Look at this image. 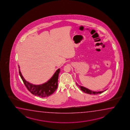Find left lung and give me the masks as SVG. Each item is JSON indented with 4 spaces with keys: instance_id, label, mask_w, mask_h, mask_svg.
Wrapping results in <instances>:
<instances>
[{
    "instance_id": "1",
    "label": "left lung",
    "mask_w": 130,
    "mask_h": 130,
    "mask_svg": "<svg viewBox=\"0 0 130 130\" xmlns=\"http://www.w3.org/2000/svg\"><path fill=\"white\" fill-rule=\"evenodd\" d=\"M76 84H77V85L79 87V88H80V90H82L83 92H85V93H87V94H101V93H102L103 92H104V91H106V90H104V91H98V92H96V91H92V90H89V89H88L87 88L85 87L80 86V85L79 86L78 84H77V83H76Z\"/></svg>"
}]
</instances>
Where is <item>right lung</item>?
Wrapping results in <instances>:
<instances>
[{
	"mask_svg": "<svg viewBox=\"0 0 130 130\" xmlns=\"http://www.w3.org/2000/svg\"><path fill=\"white\" fill-rule=\"evenodd\" d=\"M18 68L19 75L25 86L28 90L35 95L42 98L48 97L53 94L58 88V77L60 72L59 68L56 71L54 75L48 82L41 85H36L26 81L21 72L19 66Z\"/></svg>",
	"mask_w": 130,
	"mask_h": 130,
	"instance_id": "right-lung-1",
	"label": "right lung"
}]
</instances>
